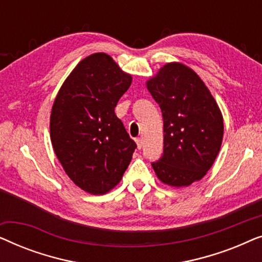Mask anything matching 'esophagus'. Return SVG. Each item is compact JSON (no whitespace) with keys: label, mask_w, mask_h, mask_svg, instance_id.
<instances>
[{"label":"esophagus","mask_w":262,"mask_h":262,"mask_svg":"<svg viewBox=\"0 0 262 262\" xmlns=\"http://www.w3.org/2000/svg\"><path fill=\"white\" fill-rule=\"evenodd\" d=\"M136 143H137V148H138V149H142V146H143V141H142V138H141V137L136 138Z\"/></svg>","instance_id":"34e87169"}]
</instances>
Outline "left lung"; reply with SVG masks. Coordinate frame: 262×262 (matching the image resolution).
Listing matches in <instances>:
<instances>
[{"instance_id": "left-lung-1", "label": "left lung", "mask_w": 262, "mask_h": 262, "mask_svg": "<svg viewBox=\"0 0 262 262\" xmlns=\"http://www.w3.org/2000/svg\"><path fill=\"white\" fill-rule=\"evenodd\" d=\"M146 87L163 117V155L151 166L163 184L182 187L209 171L223 139V117L198 75L181 63H168Z\"/></svg>"}]
</instances>
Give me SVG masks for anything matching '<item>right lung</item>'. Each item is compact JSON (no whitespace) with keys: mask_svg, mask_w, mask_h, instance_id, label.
<instances>
[{"mask_svg":"<svg viewBox=\"0 0 262 262\" xmlns=\"http://www.w3.org/2000/svg\"><path fill=\"white\" fill-rule=\"evenodd\" d=\"M131 82L112 57L93 53L75 67L53 102V150L68 177L91 194L116 187L137 148L114 113Z\"/></svg>","mask_w":262,"mask_h":262,"instance_id":"add662e5","label":"right lung"}]
</instances>
